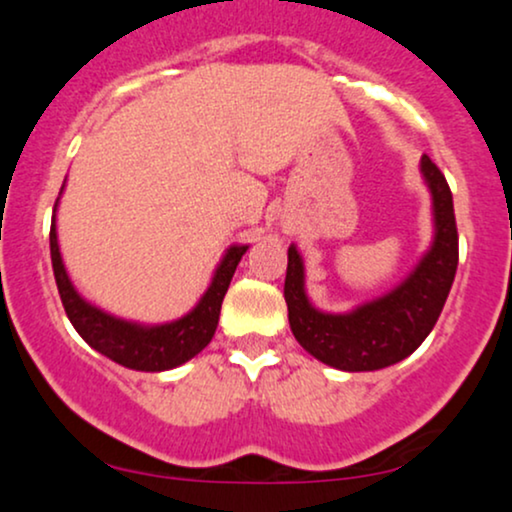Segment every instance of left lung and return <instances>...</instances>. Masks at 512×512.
<instances>
[{
	"label": "left lung",
	"instance_id": "1",
	"mask_svg": "<svg viewBox=\"0 0 512 512\" xmlns=\"http://www.w3.org/2000/svg\"><path fill=\"white\" fill-rule=\"evenodd\" d=\"M422 175L432 189L434 244L415 273L394 292L346 315H327L308 304L304 266L289 246L285 301L289 325L304 349L332 368L380 370L410 356L437 325L458 268V227L453 194L444 173L422 156Z\"/></svg>",
	"mask_w": 512,
	"mask_h": 512
}]
</instances>
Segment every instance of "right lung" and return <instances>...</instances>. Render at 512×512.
Listing matches in <instances>:
<instances>
[{"label": "right lung", "mask_w": 512, "mask_h": 512, "mask_svg": "<svg viewBox=\"0 0 512 512\" xmlns=\"http://www.w3.org/2000/svg\"><path fill=\"white\" fill-rule=\"evenodd\" d=\"M49 249H52V268L56 287H59L61 304L66 308L68 320H71L80 337L92 349L104 353L111 361L125 365V368L161 372L178 368V365L197 356L211 342L218 327L220 304H223V296L227 287H230L237 263L242 261L246 246H232L227 251L223 263L216 270L211 287H208L204 299L199 301V306L192 313L175 320V323L156 327L125 323V320L106 315L104 311H99V308H94L80 299L61 263L54 223L52 230H49Z\"/></svg>", "instance_id": "1"}]
</instances>
